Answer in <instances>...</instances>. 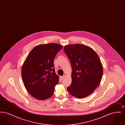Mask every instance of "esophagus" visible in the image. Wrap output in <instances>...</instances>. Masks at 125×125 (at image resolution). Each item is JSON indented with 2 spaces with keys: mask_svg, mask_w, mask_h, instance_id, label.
<instances>
[{
  "mask_svg": "<svg viewBox=\"0 0 125 125\" xmlns=\"http://www.w3.org/2000/svg\"><path fill=\"white\" fill-rule=\"evenodd\" d=\"M65 77V75H63V76H61V80H63L64 79V78Z\"/></svg>",
  "mask_w": 125,
  "mask_h": 125,
  "instance_id": "esophagus-1",
  "label": "esophagus"
}]
</instances>
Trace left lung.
Here are the masks:
<instances>
[{
  "label": "left lung",
  "mask_w": 125,
  "mask_h": 125,
  "mask_svg": "<svg viewBox=\"0 0 125 125\" xmlns=\"http://www.w3.org/2000/svg\"><path fill=\"white\" fill-rule=\"evenodd\" d=\"M65 52L71 64L72 83L67 89L79 98L90 95L101 81L103 68L97 54L91 48L81 44L65 46Z\"/></svg>",
  "instance_id": "1"
}]
</instances>
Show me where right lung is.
I'll return each mask as SVG.
<instances>
[{
  "instance_id": "1",
  "label": "right lung",
  "mask_w": 125,
  "mask_h": 125,
  "mask_svg": "<svg viewBox=\"0 0 125 125\" xmlns=\"http://www.w3.org/2000/svg\"><path fill=\"white\" fill-rule=\"evenodd\" d=\"M62 47L53 43L38 45L25 60L21 69L22 81L30 95L36 99L43 100L53 95L54 87L59 83L54 59Z\"/></svg>"
}]
</instances>
